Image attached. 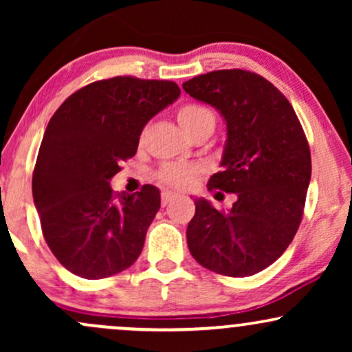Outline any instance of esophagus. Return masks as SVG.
Listing matches in <instances>:
<instances>
[{
    "mask_svg": "<svg viewBox=\"0 0 352 352\" xmlns=\"http://www.w3.org/2000/svg\"><path fill=\"white\" fill-rule=\"evenodd\" d=\"M175 193H172V192H162V205L165 207V205H168L170 204V201L175 199Z\"/></svg>",
    "mask_w": 352,
    "mask_h": 352,
    "instance_id": "obj_1",
    "label": "esophagus"
}]
</instances>
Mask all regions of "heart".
<instances>
[{
	"mask_svg": "<svg viewBox=\"0 0 352 352\" xmlns=\"http://www.w3.org/2000/svg\"><path fill=\"white\" fill-rule=\"evenodd\" d=\"M177 120L182 125L187 134L199 127H212L215 125V114L212 109L201 104L190 102L182 106L177 111ZM201 173V167L195 164H165L159 172H157V179L160 184L167 185V187L173 188H185L192 184Z\"/></svg>",
	"mask_w": 352,
	"mask_h": 352,
	"instance_id": "b5f03b06",
	"label": "heart"
}]
</instances>
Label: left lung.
Masks as SVG:
<instances>
[{"mask_svg":"<svg viewBox=\"0 0 352 352\" xmlns=\"http://www.w3.org/2000/svg\"><path fill=\"white\" fill-rule=\"evenodd\" d=\"M227 122L221 167L208 190L235 193L232 210L195 199L187 227L192 256L225 276H252L285 253L300 228L311 152L289 100L260 74L220 69L184 82Z\"/></svg>","mask_w":352,"mask_h":352,"instance_id":"obj_1","label":"left lung"}]
</instances>
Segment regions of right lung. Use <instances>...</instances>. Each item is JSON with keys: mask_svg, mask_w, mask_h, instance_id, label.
Returning a JSON list of instances; mask_svg holds the SVG:
<instances>
[{"mask_svg": "<svg viewBox=\"0 0 352 352\" xmlns=\"http://www.w3.org/2000/svg\"><path fill=\"white\" fill-rule=\"evenodd\" d=\"M172 80L132 76L96 80L51 117L33 172V199L44 240L71 273L100 280L139 258L160 208V192L116 193L109 180L135 155L145 124L173 100Z\"/></svg>", "mask_w": 352, "mask_h": 352, "instance_id": "right-lung-1", "label": "right lung"}]
</instances>
